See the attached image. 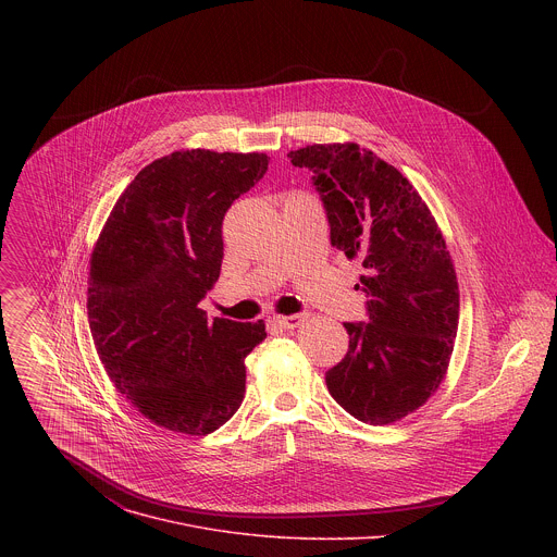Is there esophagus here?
I'll return each mask as SVG.
<instances>
[{"mask_svg":"<svg viewBox=\"0 0 557 557\" xmlns=\"http://www.w3.org/2000/svg\"><path fill=\"white\" fill-rule=\"evenodd\" d=\"M278 327H285V330H294L298 325L305 323V315H278V318L272 319Z\"/></svg>","mask_w":557,"mask_h":557,"instance_id":"esophagus-1","label":"esophagus"}]
</instances>
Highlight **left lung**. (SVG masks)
<instances>
[{
  "label": "left lung",
  "instance_id": "obj_1",
  "mask_svg": "<svg viewBox=\"0 0 557 557\" xmlns=\"http://www.w3.org/2000/svg\"><path fill=\"white\" fill-rule=\"evenodd\" d=\"M313 171L330 242L362 261L367 323H345L349 349L325 373L332 398L367 424L424 405L446 377L459 325V283L431 210L397 166L358 144L289 152Z\"/></svg>",
  "mask_w": 557,
  "mask_h": 557
}]
</instances>
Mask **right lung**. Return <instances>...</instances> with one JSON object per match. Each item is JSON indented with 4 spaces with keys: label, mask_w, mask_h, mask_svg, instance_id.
Returning a JSON list of instances; mask_svg holds the SVG:
<instances>
[{
    "label": "right lung",
    "mask_w": 557,
    "mask_h": 557,
    "mask_svg": "<svg viewBox=\"0 0 557 557\" xmlns=\"http://www.w3.org/2000/svg\"><path fill=\"white\" fill-rule=\"evenodd\" d=\"M259 152L180 150L144 166L115 201L89 259L87 319L115 388L150 422L208 435L246 391L244 358L263 319L210 321L223 219L268 171Z\"/></svg>",
    "instance_id": "obj_1"
}]
</instances>
